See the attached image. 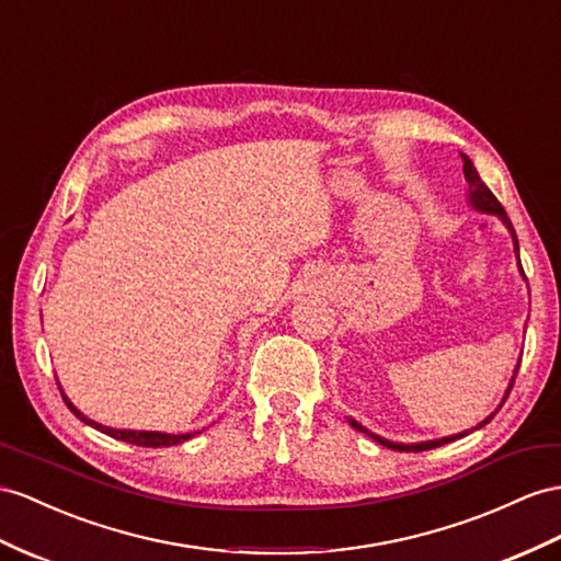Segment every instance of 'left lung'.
Listing matches in <instances>:
<instances>
[{
	"mask_svg": "<svg viewBox=\"0 0 561 561\" xmlns=\"http://www.w3.org/2000/svg\"><path fill=\"white\" fill-rule=\"evenodd\" d=\"M462 163H465V180H467V204H469L473 210H479V213H485V215H495V218H497L502 225L507 227V232H510V237H512V243H514L516 265H519L522 277L526 279V275H524V267H522V257H519V239H516V232H514V227H512V222H510V218H507L505 208L500 206V201H497V198L493 196V192L488 190V186L483 184V180L479 178L477 168H473V163L469 161V156H465V153H462ZM519 363H522V357H519ZM519 363H516V367H514V375H512V379H510V383H507V391H505V396H502V403H505L507 396H510V391H512L514 379H516V371H519ZM502 403L495 408V412L502 408ZM495 412L488 414V417H485L483 422H479V424L473 426V428H481V426H485L488 422H491V420L495 417ZM348 424H351L353 428H357V431H363V434H367L369 438H375L377 443L386 445V448H391V450H400V453H420V450H431V448H438V445H445V443L457 440V438H465V436L469 434V431H473V428H469V431H462V434L445 436V438H436V440H422V443H396V440H389V438H383V436H377L375 431H369L367 426H363L360 422H355L353 417H348Z\"/></svg>",
	"mask_w": 561,
	"mask_h": 561,
	"instance_id": "8db88e82",
	"label": "left lung"
}]
</instances>
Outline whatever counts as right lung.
<instances>
[{
    "mask_svg": "<svg viewBox=\"0 0 561 561\" xmlns=\"http://www.w3.org/2000/svg\"><path fill=\"white\" fill-rule=\"evenodd\" d=\"M61 396H64V400H66V405L70 408V412H73L80 422L90 424V426H94V428H99V431H104V434H108L111 438H118V440L133 443V445H141V448H170V445H180V443L190 440V438L194 436V434H161V431L111 428V426L99 424V422H94V420H90V417H84V414H82L73 403H70V398L64 393V389H61ZM196 434H198V431H196Z\"/></svg>",
    "mask_w": 561,
    "mask_h": 561,
    "instance_id": "1",
    "label": "right lung"
}]
</instances>
